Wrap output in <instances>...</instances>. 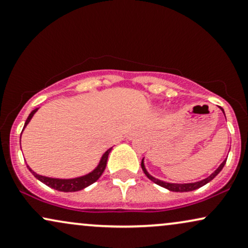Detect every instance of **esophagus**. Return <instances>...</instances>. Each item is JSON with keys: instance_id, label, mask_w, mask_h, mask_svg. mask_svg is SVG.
Segmentation results:
<instances>
[{"instance_id": "esophagus-1", "label": "esophagus", "mask_w": 248, "mask_h": 248, "mask_svg": "<svg viewBox=\"0 0 248 248\" xmlns=\"http://www.w3.org/2000/svg\"><path fill=\"white\" fill-rule=\"evenodd\" d=\"M133 136H134V134H130V136H129V139H132V138H133Z\"/></svg>"}]
</instances>
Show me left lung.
<instances>
[{
  "instance_id": "left-lung-1",
  "label": "left lung",
  "mask_w": 248,
  "mask_h": 248,
  "mask_svg": "<svg viewBox=\"0 0 248 248\" xmlns=\"http://www.w3.org/2000/svg\"><path fill=\"white\" fill-rule=\"evenodd\" d=\"M219 108H221V107H219ZM221 110L223 111V114H224V110H223V108H221ZM225 162H227V158H225V160L223 161L221 164H219V167L217 168V169L214 171L212 175L207 177V178H204L202 180H199V182H195V183H185V184H177V183L163 182V180L157 179V178H155V177H153L152 175H149V172H148L147 169H146V167H145V162H143V158H142V161H141V168H142L143 172H145V175L147 176L148 178L152 180V182H154L155 184L160 185V186H162V187L169 189V191H172V192H189V191H194V189H198L199 187H201V186L206 185L207 183H209L210 180H213L214 178H215V177L217 176L219 172H221V170L223 169V167H224Z\"/></svg>"
}]
</instances>
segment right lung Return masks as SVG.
I'll use <instances>...</instances> for the list:
<instances>
[{"label": "right lung", "instance_id": "add662e5", "mask_svg": "<svg viewBox=\"0 0 248 248\" xmlns=\"http://www.w3.org/2000/svg\"><path fill=\"white\" fill-rule=\"evenodd\" d=\"M38 109L39 108H35L29 115V117H27L26 122H25V125H24V127H23V131L27 126V124L30 123V121L32 119L33 116H34L35 112L38 111ZM23 131H21V133H23ZM20 138H21V134H20ZM111 149H112V147L109 148L108 151L105 152V154L102 155V157H101L99 164H97V166L95 167V169H93L91 171V172L86 173V175L80 176V177H76V178H68V179H65V178H51V177L41 176V175H39V173H36L35 171H33L32 169H31L29 164H26V166L36 179H39L40 182L44 183V184H46L47 186H49V187L54 188V189H57V191H61V192H77V191H80V189H82V188L87 187V186L92 185L93 183H95L96 180L100 178L101 175L103 173V171H105V169H106L107 161H108L109 153L111 152Z\"/></svg>", "mask_w": 248, "mask_h": 248}]
</instances>
